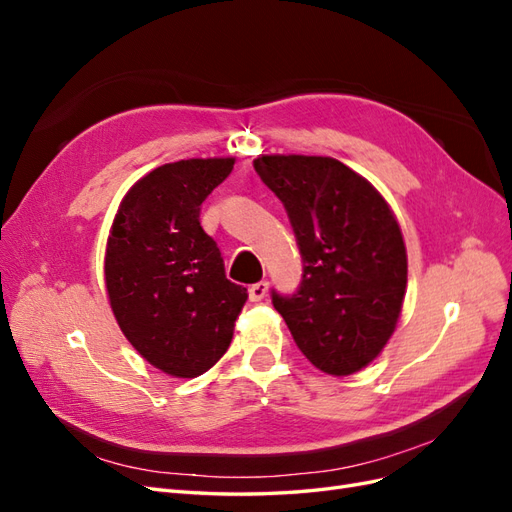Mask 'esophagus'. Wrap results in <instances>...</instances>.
<instances>
[{
    "label": "esophagus",
    "instance_id": "1",
    "mask_svg": "<svg viewBox=\"0 0 512 512\" xmlns=\"http://www.w3.org/2000/svg\"><path fill=\"white\" fill-rule=\"evenodd\" d=\"M267 292H269V282H256V284H252L250 286V299L252 301H262L267 297Z\"/></svg>",
    "mask_w": 512,
    "mask_h": 512
}]
</instances>
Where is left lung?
I'll use <instances>...</instances> for the list:
<instances>
[{"instance_id": "8db88e82", "label": "left lung", "mask_w": 512, "mask_h": 512, "mask_svg": "<svg viewBox=\"0 0 512 512\" xmlns=\"http://www.w3.org/2000/svg\"><path fill=\"white\" fill-rule=\"evenodd\" d=\"M256 173L282 200L303 256L297 294L273 307L307 361L331 376L367 367L404 307L408 254L391 205L335 158L258 156Z\"/></svg>"}]
</instances>
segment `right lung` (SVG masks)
I'll return each mask as SVG.
<instances>
[{
  "label": "right lung",
  "mask_w": 512,
  "mask_h": 512,
  "mask_svg": "<svg viewBox=\"0 0 512 512\" xmlns=\"http://www.w3.org/2000/svg\"><path fill=\"white\" fill-rule=\"evenodd\" d=\"M232 166L235 158H190L153 168L121 198L108 232L104 282L119 329L173 378L222 359L247 301L198 220Z\"/></svg>",
  "instance_id": "obj_1"
}]
</instances>
